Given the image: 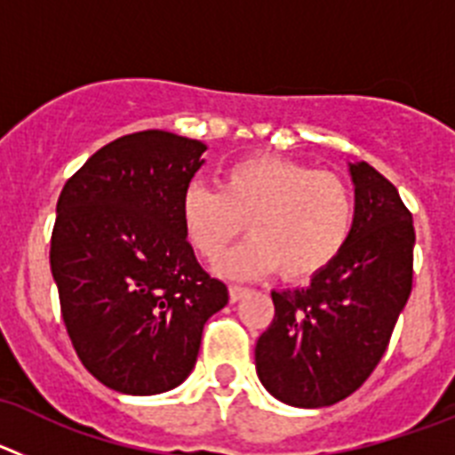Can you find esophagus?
<instances>
[{
	"mask_svg": "<svg viewBox=\"0 0 455 455\" xmlns=\"http://www.w3.org/2000/svg\"><path fill=\"white\" fill-rule=\"evenodd\" d=\"M246 293H248L246 287H239V284H232V287H230V300H232V303H236V300L243 299Z\"/></svg>",
	"mask_w": 455,
	"mask_h": 455,
	"instance_id": "esophagus-1",
	"label": "esophagus"
}]
</instances>
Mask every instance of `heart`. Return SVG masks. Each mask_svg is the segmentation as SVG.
Wrapping results in <instances>:
<instances>
[{"label": "heart", "mask_w": 455, "mask_h": 455, "mask_svg": "<svg viewBox=\"0 0 455 455\" xmlns=\"http://www.w3.org/2000/svg\"><path fill=\"white\" fill-rule=\"evenodd\" d=\"M251 239L223 257L216 271L230 280L267 275L307 280L335 262L355 225L353 191L335 172L283 156L232 164L219 188L193 182L180 200V223L196 255L216 262L243 230Z\"/></svg>", "instance_id": "1"}]
</instances>
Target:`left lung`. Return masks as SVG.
Instances as JSON below:
<instances>
[{"instance_id":"1","label":"left lung","mask_w":455,"mask_h":455,"mask_svg":"<svg viewBox=\"0 0 455 455\" xmlns=\"http://www.w3.org/2000/svg\"><path fill=\"white\" fill-rule=\"evenodd\" d=\"M355 225L307 287L271 291L275 316L255 347L257 376L293 408H325L371 376L412 291L415 228L399 191L367 162L348 164Z\"/></svg>"}]
</instances>
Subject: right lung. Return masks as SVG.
Instances as JSON below:
<instances>
[{
    "instance_id": "obj_1",
    "label": "right lung",
    "mask_w": 455,
    "mask_h": 455,
    "mask_svg": "<svg viewBox=\"0 0 455 455\" xmlns=\"http://www.w3.org/2000/svg\"><path fill=\"white\" fill-rule=\"evenodd\" d=\"M204 150L162 130L120 136L68 180L56 203L50 264L68 335L84 367L120 394L182 385L204 323L230 299L180 223Z\"/></svg>"
}]
</instances>
